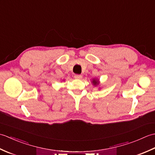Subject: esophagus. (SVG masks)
Instances as JSON below:
<instances>
[{
	"instance_id": "34e87169",
	"label": "esophagus",
	"mask_w": 155,
	"mask_h": 155,
	"mask_svg": "<svg viewBox=\"0 0 155 155\" xmlns=\"http://www.w3.org/2000/svg\"><path fill=\"white\" fill-rule=\"evenodd\" d=\"M74 78H76V79H81V78H82V75L81 74H75L74 76Z\"/></svg>"
}]
</instances>
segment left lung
Masks as SVG:
<instances>
[{"label":"left lung","mask_w":155,"mask_h":155,"mask_svg":"<svg viewBox=\"0 0 155 155\" xmlns=\"http://www.w3.org/2000/svg\"><path fill=\"white\" fill-rule=\"evenodd\" d=\"M93 83H94V84H98V83L97 81H94V80L93 81Z\"/></svg>","instance_id":"left-lung-1"}]
</instances>
